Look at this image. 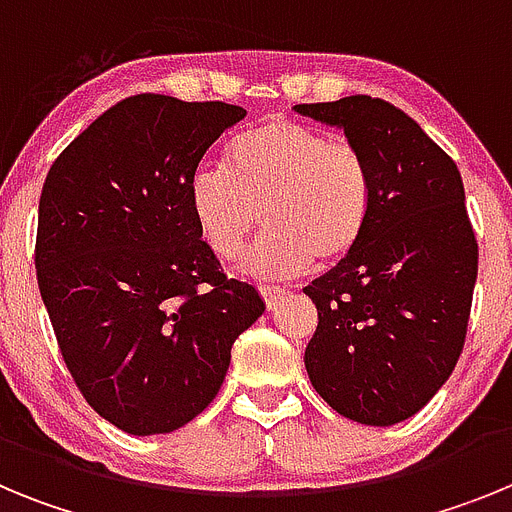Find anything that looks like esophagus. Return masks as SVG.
Masks as SVG:
<instances>
[{
	"label": "esophagus",
	"instance_id": "1",
	"mask_svg": "<svg viewBox=\"0 0 512 512\" xmlns=\"http://www.w3.org/2000/svg\"><path fill=\"white\" fill-rule=\"evenodd\" d=\"M284 295H287L284 289L271 287V284H266V287H261V297H264V302H266V307H269V310H277L279 302H282Z\"/></svg>",
	"mask_w": 512,
	"mask_h": 512
}]
</instances>
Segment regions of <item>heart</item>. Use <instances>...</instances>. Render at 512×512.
Here are the masks:
<instances>
[{
  "mask_svg": "<svg viewBox=\"0 0 512 512\" xmlns=\"http://www.w3.org/2000/svg\"><path fill=\"white\" fill-rule=\"evenodd\" d=\"M187 200L200 238L225 261L241 256L264 217L269 233L246 256V271L287 279L315 259L338 264L359 246L372 215V174L354 146L266 117L230 140L225 166L189 176Z\"/></svg>",
  "mask_w": 512,
  "mask_h": 512,
  "instance_id": "heart-1",
  "label": "heart"
}]
</instances>
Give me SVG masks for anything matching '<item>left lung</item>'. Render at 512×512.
I'll return each mask as SVG.
<instances>
[{"instance_id":"left-lung-1","label":"left lung","mask_w":512,"mask_h":512,"mask_svg":"<svg viewBox=\"0 0 512 512\" xmlns=\"http://www.w3.org/2000/svg\"><path fill=\"white\" fill-rule=\"evenodd\" d=\"M295 112L343 130L372 174L359 246L305 287L318 307L307 377L343 418L402 423L451 377L467 336L477 241L461 174L384 99L356 94Z\"/></svg>"}]
</instances>
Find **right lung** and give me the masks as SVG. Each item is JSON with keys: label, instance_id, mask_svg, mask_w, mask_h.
<instances>
[{"label": "right lung", "instance_id": "1", "mask_svg": "<svg viewBox=\"0 0 512 512\" xmlns=\"http://www.w3.org/2000/svg\"><path fill=\"white\" fill-rule=\"evenodd\" d=\"M243 107L138 94L99 115L45 176L40 297L87 402L133 436L179 431L215 400L230 348L266 310L228 279L189 212V176Z\"/></svg>", "mask_w": 512, "mask_h": 512}]
</instances>
